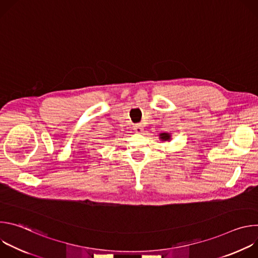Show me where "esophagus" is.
Listing matches in <instances>:
<instances>
[{"mask_svg":"<svg viewBox=\"0 0 258 258\" xmlns=\"http://www.w3.org/2000/svg\"><path fill=\"white\" fill-rule=\"evenodd\" d=\"M134 130H135V132H136V133H138V134H142V133L144 132L143 125H142V124H140V123H138V124H135V126H134Z\"/></svg>","mask_w":258,"mask_h":258,"instance_id":"esophagus-1","label":"esophagus"}]
</instances>
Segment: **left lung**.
Listing matches in <instances>:
<instances>
[{
  "label": "left lung",
  "mask_w": 258,
  "mask_h": 258,
  "mask_svg": "<svg viewBox=\"0 0 258 258\" xmlns=\"http://www.w3.org/2000/svg\"><path fill=\"white\" fill-rule=\"evenodd\" d=\"M159 138L161 139V141H169L170 140V135L166 134V133H162L159 135Z\"/></svg>",
  "instance_id": "left-lung-1"
}]
</instances>
